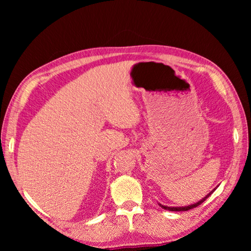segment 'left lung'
<instances>
[{
    "label": "left lung",
    "instance_id": "left-lung-1",
    "mask_svg": "<svg viewBox=\"0 0 251 251\" xmlns=\"http://www.w3.org/2000/svg\"><path fill=\"white\" fill-rule=\"evenodd\" d=\"M216 189V188H215ZM215 189H212L211 192L208 194V195H206L205 197H203L202 199H201V201H197V202H195V203H192V205H188V206H182V207H168V206H164V205H161V203H159V206L163 208V209H166V210H169V211H186V210H189V209H193V208H195V207H197V206H199L201 205V203H202L203 201H206V199L210 196V195L214 193V190Z\"/></svg>",
    "mask_w": 251,
    "mask_h": 251
}]
</instances>
